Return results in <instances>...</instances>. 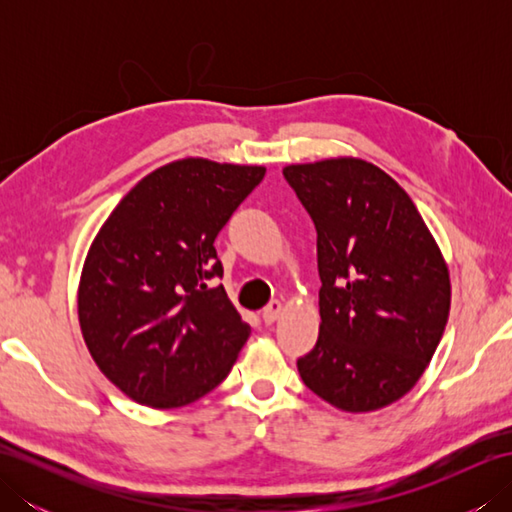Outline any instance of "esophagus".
<instances>
[{"label": "esophagus", "mask_w": 512, "mask_h": 512, "mask_svg": "<svg viewBox=\"0 0 512 512\" xmlns=\"http://www.w3.org/2000/svg\"><path fill=\"white\" fill-rule=\"evenodd\" d=\"M281 312H284V303H281V301H270L268 306L264 308V312H262V319H264L266 325H270V323H275L281 317Z\"/></svg>", "instance_id": "34e87169"}]
</instances>
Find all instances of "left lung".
<instances>
[{
  "label": "left lung",
  "instance_id": "obj_1",
  "mask_svg": "<svg viewBox=\"0 0 512 512\" xmlns=\"http://www.w3.org/2000/svg\"><path fill=\"white\" fill-rule=\"evenodd\" d=\"M317 226L319 339L297 361L332 407L383 409L413 389L444 334L451 279L407 191L383 169L341 156L284 167Z\"/></svg>",
  "mask_w": 512,
  "mask_h": 512
}]
</instances>
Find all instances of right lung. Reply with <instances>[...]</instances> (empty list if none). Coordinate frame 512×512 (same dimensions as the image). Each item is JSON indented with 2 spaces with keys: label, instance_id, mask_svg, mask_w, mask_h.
Instances as JSON below:
<instances>
[{
  "label": "right lung",
  "instance_id": "obj_1",
  "mask_svg": "<svg viewBox=\"0 0 512 512\" xmlns=\"http://www.w3.org/2000/svg\"><path fill=\"white\" fill-rule=\"evenodd\" d=\"M266 167L182 158L140 180L99 228L79 281L83 341L125 396L176 409L231 372L250 325L228 299L215 237Z\"/></svg>",
  "mask_w": 512,
  "mask_h": 512
}]
</instances>
